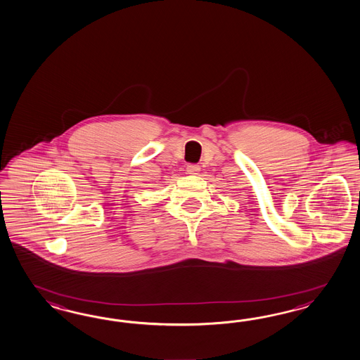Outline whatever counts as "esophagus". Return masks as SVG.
<instances>
[{
	"instance_id": "esophagus-1",
	"label": "esophagus",
	"mask_w": 360,
	"mask_h": 360,
	"mask_svg": "<svg viewBox=\"0 0 360 360\" xmlns=\"http://www.w3.org/2000/svg\"><path fill=\"white\" fill-rule=\"evenodd\" d=\"M187 174H198L200 172V166L196 164H188L186 166Z\"/></svg>"
}]
</instances>
